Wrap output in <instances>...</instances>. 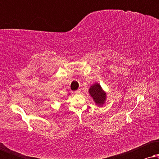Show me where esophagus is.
<instances>
[{"instance_id":"obj_1","label":"esophagus","mask_w":159,"mask_h":159,"mask_svg":"<svg viewBox=\"0 0 159 159\" xmlns=\"http://www.w3.org/2000/svg\"><path fill=\"white\" fill-rule=\"evenodd\" d=\"M80 92H81V90H77L75 91V94H79V93H80Z\"/></svg>"}]
</instances>
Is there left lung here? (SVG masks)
Masks as SVG:
<instances>
[{
    "mask_svg": "<svg viewBox=\"0 0 159 159\" xmlns=\"http://www.w3.org/2000/svg\"><path fill=\"white\" fill-rule=\"evenodd\" d=\"M88 93L97 106H102L106 103V98H107L106 93L102 88L101 84L98 82H95L90 86Z\"/></svg>",
    "mask_w": 159,
    "mask_h": 159,
    "instance_id": "obj_1",
    "label": "left lung"
}]
</instances>
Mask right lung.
Segmentation results:
<instances>
[{
    "mask_svg": "<svg viewBox=\"0 0 159 159\" xmlns=\"http://www.w3.org/2000/svg\"><path fill=\"white\" fill-rule=\"evenodd\" d=\"M70 94H71V93H69V94H68V95H70Z\"/></svg>",
    "mask_w": 159,
    "mask_h": 159,
    "instance_id": "obj_1",
    "label": "right lung"
}]
</instances>
